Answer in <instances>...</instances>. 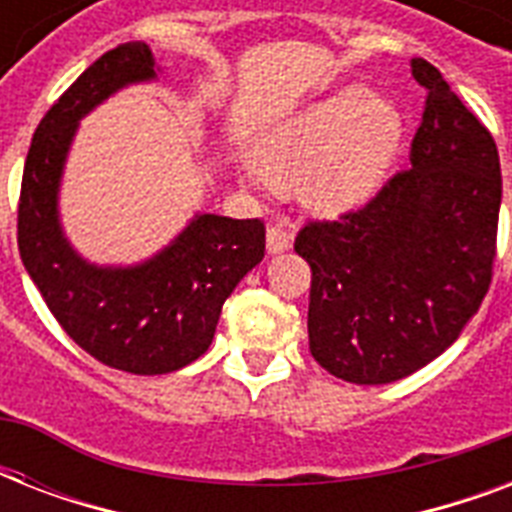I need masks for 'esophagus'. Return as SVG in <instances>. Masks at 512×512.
Segmentation results:
<instances>
[{"label":"esophagus","instance_id":"esophagus-1","mask_svg":"<svg viewBox=\"0 0 512 512\" xmlns=\"http://www.w3.org/2000/svg\"><path fill=\"white\" fill-rule=\"evenodd\" d=\"M265 244H268L271 255H281V252H287L292 247V233L287 228H281V225H271L268 233H265Z\"/></svg>","mask_w":512,"mask_h":512}]
</instances>
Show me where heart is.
Segmentation results:
<instances>
[{"label": "heart", "instance_id": "b5f03b06", "mask_svg": "<svg viewBox=\"0 0 512 512\" xmlns=\"http://www.w3.org/2000/svg\"><path fill=\"white\" fill-rule=\"evenodd\" d=\"M401 138L404 116L393 100L342 87L265 132L257 159L241 162V175L255 188H295L316 215H342L372 199Z\"/></svg>", "mask_w": 512, "mask_h": 512}]
</instances>
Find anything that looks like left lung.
Returning <instances> with one entry per match:
<instances>
[{
  "instance_id": "left-lung-1",
  "label": "left lung",
  "mask_w": 512,
  "mask_h": 512,
  "mask_svg": "<svg viewBox=\"0 0 512 512\" xmlns=\"http://www.w3.org/2000/svg\"><path fill=\"white\" fill-rule=\"evenodd\" d=\"M409 170L340 220L308 223L295 252L311 265L308 340L329 374L385 385L430 364L492 284L502 175L492 132L428 60Z\"/></svg>"
}]
</instances>
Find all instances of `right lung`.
I'll use <instances>...</instances> for the list:
<instances>
[{
	"label": "right lung",
	"mask_w": 512,
	"mask_h": 512,
	"mask_svg": "<svg viewBox=\"0 0 512 512\" xmlns=\"http://www.w3.org/2000/svg\"><path fill=\"white\" fill-rule=\"evenodd\" d=\"M154 79L146 42L100 55L36 127L18 204L20 260L52 316L100 364L132 374L177 372L207 353L223 303L265 255L257 217L209 212L138 265H95L71 247L58 193L79 122L127 84Z\"/></svg>",
	"instance_id": "1"
}]
</instances>
